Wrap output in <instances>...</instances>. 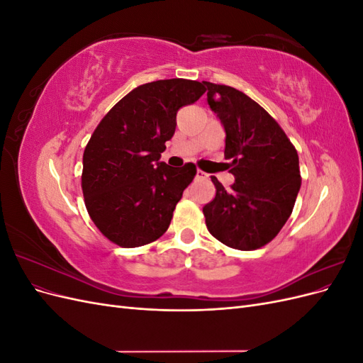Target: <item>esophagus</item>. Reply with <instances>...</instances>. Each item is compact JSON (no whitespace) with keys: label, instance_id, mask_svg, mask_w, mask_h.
<instances>
[{"label":"esophagus","instance_id":"34e87169","mask_svg":"<svg viewBox=\"0 0 363 363\" xmlns=\"http://www.w3.org/2000/svg\"><path fill=\"white\" fill-rule=\"evenodd\" d=\"M196 179H206L207 177V174L204 172V171H201V169H196V175H195Z\"/></svg>","mask_w":363,"mask_h":363}]
</instances>
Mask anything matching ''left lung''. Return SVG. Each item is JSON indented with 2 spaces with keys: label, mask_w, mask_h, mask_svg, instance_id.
<instances>
[{
  "label": "left lung",
  "mask_w": 363,
  "mask_h": 363,
  "mask_svg": "<svg viewBox=\"0 0 363 363\" xmlns=\"http://www.w3.org/2000/svg\"><path fill=\"white\" fill-rule=\"evenodd\" d=\"M225 130L224 156L235 183L212 177L216 195L203 207L207 230L230 248L269 244L286 224L301 186L296 150L265 108L235 87L203 82Z\"/></svg>",
  "instance_id": "left-lung-1"
}]
</instances>
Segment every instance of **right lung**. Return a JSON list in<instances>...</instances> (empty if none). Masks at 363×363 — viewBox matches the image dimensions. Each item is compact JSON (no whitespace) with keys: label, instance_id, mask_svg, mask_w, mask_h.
I'll use <instances>...</instances> for the list:
<instances>
[{"label":"right lung","instance_id":"1","mask_svg":"<svg viewBox=\"0 0 363 363\" xmlns=\"http://www.w3.org/2000/svg\"><path fill=\"white\" fill-rule=\"evenodd\" d=\"M206 92L200 82L171 79L142 84L96 125L83 152L82 189L96 228L123 248L155 242L167 232L196 168L160 162L182 107Z\"/></svg>","mask_w":363,"mask_h":363}]
</instances>
